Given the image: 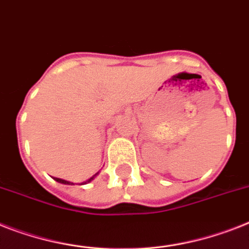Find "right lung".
<instances>
[{
	"instance_id": "right-lung-1",
	"label": "right lung",
	"mask_w": 249,
	"mask_h": 249,
	"mask_svg": "<svg viewBox=\"0 0 249 249\" xmlns=\"http://www.w3.org/2000/svg\"><path fill=\"white\" fill-rule=\"evenodd\" d=\"M94 177H96V175H93V177L90 178L89 180H87V181H90V180H92V179H93V178H94ZM53 179H54V180H56V181H58V183H62V184H72V183H70V181H66V180H64V179H58V178H53ZM87 181H86V183H87ZM86 183H83V184H86Z\"/></svg>"
}]
</instances>
